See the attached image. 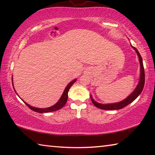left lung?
<instances>
[{"instance_id":"1","label":"left lung","mask_w":155,"mask_h":155,"mask_svg":"<svg viewBox=\"0 0 155 155\" xmlns=\"http://www.w3.org/2000/svg\"><path fill=\"white\" fill-rule=\"evenodd\" d=\"M132 48L135 50L137 52L139 60H140V81H139V83L137 87H136L135 90L133 91L131 94H130L127 98H125L124 101L121 102H119V103H112V104H101L96 102L92 98L91 96H90L91 102H92L93 104L95 105L96 107H98L99 109H104V110H118L124 108L126 106H127L128 104L132 103L133 101H134L137 98L138 96L141 93L144 83H145V72H144V68H143V61H142V58L140 55V52H138L137 48H135V47L132 46Z\"/></svg>"}]
</instances>
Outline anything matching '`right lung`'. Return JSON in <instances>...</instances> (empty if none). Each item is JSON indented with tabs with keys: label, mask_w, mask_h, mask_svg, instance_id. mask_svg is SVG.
Segmentation results:
<instances>
[{
	"label": "right lung",
	"mask_w": 155,
	"mask_h": 155,
	"mask_svg": "<svg viewBox=\"0 0 155 155\" xmlns=\"http://www.w3.org/2000/svg\"><path fill=\"white\" fill-rule=\"evenodd\" d=\"M76 81H77V79H74V80L72 81L70 83H68V85L66 86V87L65 88V90L64 91V93H63L61 97L59 100V101L57 102V103L55 104H54L53 106H52L51 107H48V108H45V109L36 108V107H34L29 105V104H27V103H25L24 101H23V102H24V103L26 104H27V105L28 107H29V108L31 110H33V111H35V112H38V113H49V112L57 111V110H59L60 109H61L62 107H64V106L65 105V103H67V100H68V91H69V90H70V88L71 87V86L76 82ZM12 82H13V81H12ZM12 84H13V83H12ZM15 93H16V92H15ZM17 95H18V94H17Z\"/></svg>",
	"instance_id": "1"
}]
</instances>
